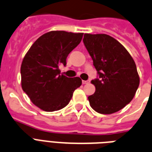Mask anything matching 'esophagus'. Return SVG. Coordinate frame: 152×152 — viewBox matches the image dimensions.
Returning a JSON list of instances; mask_svg holds the SVG:
<instances>
[{
  "instance_id": "1",
  "label": "esophagus",
  "mask_w": 152,
  "mask_h": 152,
  "mask_svg": "<svg viewBox=\"0 0 152 152\" xmlns=\"http://www.w3.org/2000/svg\"><path fill=\"white\" fill-rule=\"evenodd\" d=\"M89 82H90V80H86V81L83 80L82 81V84H87V83H89Z\"/></svg>"
}]
</instances>
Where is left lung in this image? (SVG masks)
Returning a JSON list of instances; mask_svg holds the SVG:
<instances>
[{"mask_svg": "<svg viewBox=\"0 0 152 152\" xmlns=\"http://www.w3.org/2000/svg\"><path fill=\"white\" fill-rule=\"evenodd\" d=\"M83 43L97 72V78L91 81L96 91L88 97L90 106L102 114L121 110L132 100L140 84L133 58L106 34H85Z\"/></svg>", "mask_w": 152, "mask_h": 152, "instance_id": "1", "label": "left lung"}]
</instances>
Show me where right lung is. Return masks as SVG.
Wrapping results in <instances>:
<instances>
[{
  "label": "right lung",
  "instance_id": "right-lung-1",
  "mask_svg": "<svg viewBox=\"0 0 152 152\" xmlns=\"http://www.w3.org/2000/svg\"><path fill=\"white\" fill-rule=\"evenodd\" d=\"M83 33L52 31L32 44L21 64V85L34 104L46 112L66 106L75 89L82 85L78 77L60 75L58 66L66 65L68 55L82 40Z\"/></svg>",
  "mask_w": 152,
  "mask_h": 152
}]
</instances>
